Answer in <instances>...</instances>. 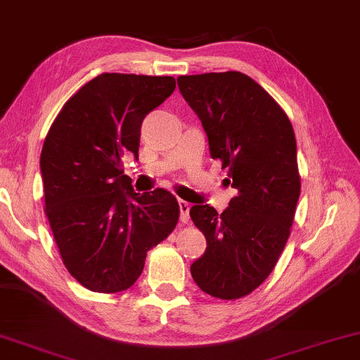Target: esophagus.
I'll use <instances>...</instances> for the list:
<instances>
[{"instance_id": "34e87169", "label": "esophagus", "mask_w": 360, "mask_h": 360, "mask_svg": "<svg viewBox=\"0 0 360 360\" xmlns=\"http://www.w3.org/2000/svg\"><path fill=\"white\" fill-rule=\"evenodd\" d=\"M179 210H181V221L187 224V223H189V210H191L189 202L179 200Z\"/></svg>"}]
</instances>
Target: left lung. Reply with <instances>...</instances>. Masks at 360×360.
I'll list each match as a JSON object with an SVG mask.
<instances>
[{
	"label": "left lung",
	"mask_w": 360,
	"mask_h": 360,
	"mask_svg": "<svg viewBox=\"0 0 360 360\" xmlns=\"http://www.w3.org/2000/svg\"><path fill=\"white\" fill-rule=\"evenodd\" d=\"M178 85L202 121L212 158L238 189L223 213L191 208L207 239L192 278L213 297L240 299L266 280L291 234L300 195L296 136L275 98L243 72L181 76Z\"/></svg>",
	"instance_id": "1"
}]
</instances>
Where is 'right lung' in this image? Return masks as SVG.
<instances>
[{
  "instance_id": "add662e5",
  "label": "right lung",
  "mask_w": 360,
  "mask_h": 360,
  "mask_svg": "<svg viewBox=\"0 0 360 360\" xmlns=\"http://www.w3.org/2000/svg\"><path fill=\"white\" fill-rule=\"evenodd\" d=\"M169 76L105 72L69 98L43 142L45 214L68 271L94 292H121L141 276L147 252L173 233L169 191L137 194L122 153L137 157L143 117L174 92Z\"/></svg>"
}]
</instances>
